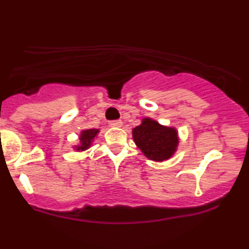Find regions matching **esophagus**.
<instances>
[{"mask_svg": "<svg viewBox=\"0 0 249 249\" xmlns=\"http://www.w3.org/2000/svg\"><path fill=\"white\" fill-rule=\"evenodd\" d=\"M122 121L121 120H115V121H110L108 122V125H110V127H113V128H120V127H122Z\"/></svg>", "mask_w": 249, "mask_h": 249, "instance_id": "34e87169", "label": "esophagus"}]
</instances>
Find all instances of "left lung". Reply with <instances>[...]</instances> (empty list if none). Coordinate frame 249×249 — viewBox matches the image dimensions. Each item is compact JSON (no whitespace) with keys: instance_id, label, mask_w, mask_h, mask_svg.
Returning a JSON list of instances; mask_svg holds the SVG:
<instances>
[{"instance_id":"obj_1","label":"left lung","mask_w":249,"mask_h":249,"mask_svg":"<svg viewBox=\"0 0 249 249\" xmlns=\"http://www.w3.org/2000/svg\"><path fill=\"white\" fill-rule=\"evenodd\" d=\"M132 139L142 154L155 162L168 161L179 145L178 130L175 127L163 125L149 117L142 118L141 124L132 129Z\"/></svg>"}]
</instances>
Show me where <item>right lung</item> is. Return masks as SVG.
Segmentation results:
<instances>
[{"mask_svg": "<svg viewBox=\"0 0 249 249\" xmlns=\"http://www.w3.org/2000/svg\"><path fill=\"white\" fill-rule=\"evenodd\" d=\"M100 134V129H84L79 134V142L77 145L72 146L76 152H85L93 145L95 138Z\"/></svg>", "mask_w": 249, "mask_h": 249, "instance_id": "add662e5", "label": "right lung"}]
</instances>
